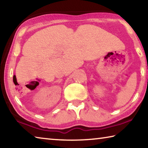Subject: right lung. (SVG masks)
Returning <instances> with one entry per match:
<instances>
[{
    "mask_svg": "<svg viewBox=\"0 0 148 148\" xmlns=\"http://www.w3.org/2000/svg\"><path fill=\"white\" fill-rule=\"evenodd\" d=\"M13 81H14V83L16 84L17 82V79H16V75H14V77H13Z\"/></svg>",
    "mask_w": 148,
    "mask_h": 148,
    "instance_id": "right-lung-1",
    "label": "right lung"
}]
</instances>
